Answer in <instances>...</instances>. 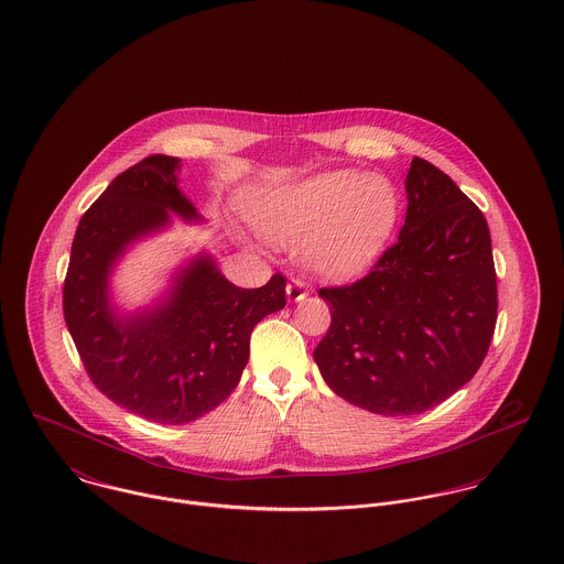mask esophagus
<instances>
[{"label": "esophagus", "mask_w": 564, "mask_h": 564, "mask_svg": "<svg viewBox=\"0 0 564 564\" xmlns=\"http://www.w3.org/2000/svg\"><path fill=\"white\" fill-rule=\"evenodd\" d=\"M285 292H288V301H292V303H299V301H305V299H307V285H305V281H301V279H292V281L288 283Z\"/></svg>", "instance_id": "1"}]
</instances>
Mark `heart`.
Segmentation results:
<instances>
[{
  "instance_id": "1",
  "label": "heart",
  "mask_w": 564,
  "mask_h": 564,
  "mask_svg": "<svg viewBox=\"0 0 564 564\" xmlns=\"http://www.w3.org/2000/svg\"><path fill=\"white\" fill-rule=\"evenodd\" d=\"M252 227L274 245H299L315 274L346 279L364 272L389 242L400 194L382 175L355 169L263 189L247 203Z\"/></svg>"
}]
</instances>
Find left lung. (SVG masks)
<instances>
[{"label":"left lung","mask_w":564,"mask_h":564,"mask_svg":"<svg viewBox=\"0 0 564 564\" xmlns=\"http://www.w3.org/2000/svg\"><path fill=\"white\" fill-rule=\"evenodd\" d=\"M398 242L352 285L322 288L330 326L313 359L326 384L378 415L424 413L478 372L498 319L482 212L431 162L413 158Z\"/></svg>","instance_id":"1"}]
</instances>
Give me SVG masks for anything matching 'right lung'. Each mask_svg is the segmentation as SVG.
I'll return each instance as SVG.
<instances>
[{"label": "right lung", "instance_id": "1", "mask_svg": "<svg viewBox=\"0 0 564 564\" xmlns=\"http://www.w3.org/2000/svg\"><path fill=\"white\" fill-rule=\"evenodd\" d=\"M182 160L149 155L121 173L82 216L64 279V319L90 380L112 402L158 424L216 409L249 364L252 328L285 307V276L245 290L212 254L184 263L160 303L121 313L110 274L127 249L171 225L203 223L180 189Z\"/></svg>", "mask_w": 564, "mask_h": 564}]
</instances>
